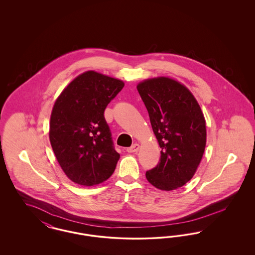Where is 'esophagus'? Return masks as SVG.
I'll list each match as a JSON object with an SVG mask.
<instances>
[{"label":"esophagus","instance_id":"obj_1","mask_svg":"<svg viewBox=\"0 0 255 255\" xmlns=\"http://www.w3.org/2000/svg\"><path fill=\"white\" fill-rule=\"evenodd\" d=\"M138 149H139V144L134 143V144H133L131 147L127 148V152H128V153H134V152L138 151Z\"/></svg>","mask_w":255,"mask_h":255}]
</instances>
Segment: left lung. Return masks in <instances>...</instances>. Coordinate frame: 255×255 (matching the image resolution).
Returning <instances> with one entry per match:
<instances>
[{"label": "left lung", "mask_w": 255, "mask_h": 255, "mask_svg": "<svg viewBox=\"0 0 255 255\" xmlns=\"http://www.w3.org/2000/svg\"><path fill=\"white\" fill-rule=\"evenodd\" d=\"M136 89L160 147L158 165L146 172L156 188L171 191L194 176L206 144V120L192 93L165 76L145 79Z\"/></svg>", "instance_id": "left-lung-1"}]
</instances>
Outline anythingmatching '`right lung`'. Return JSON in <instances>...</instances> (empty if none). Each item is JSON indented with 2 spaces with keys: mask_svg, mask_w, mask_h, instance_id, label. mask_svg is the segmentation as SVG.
I'll use <instances>...</instances> for the list:
<instances>
[{
  "mask_svg": "<svg viewBox=\"0 0 255 255\" xmlns=\"http://www.w3.org/2000/svg\"><path fill=\"white\" fill-rule=\"evenodd\" d=\"M124 82L88 71L76 76L54 102L49 122V141L66 176L93 186L108 180L120 154L114 149L104 111Z\"/></svg>",
  "mask_w": 255,
  "mask_h": 255,
  "instance_id": "1",
  "label": "right lung"
}]
</instances>
